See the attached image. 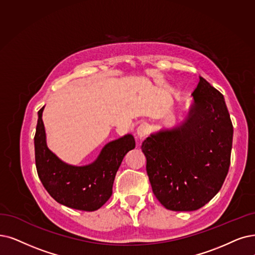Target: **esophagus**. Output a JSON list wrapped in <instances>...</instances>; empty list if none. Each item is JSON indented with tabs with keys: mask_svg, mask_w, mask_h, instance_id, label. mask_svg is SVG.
<instances>
[{
	"mask_svg": "<svg viewBox=\"0 0 255 255\" xmlns=\"http://www.w3.org/2000/svg\"><path fill=\"white\" fill-rule=\"evenodd\" d=\"M149 133V126L146 124V122H142V124L137 128V134L140 138H143L147 136Z\"/></svg>",
	"mask_w": 255,
	"mask_h": 255,
	"instance_id": "34e87169",
	"label": "esophagus"
}]
</instances>
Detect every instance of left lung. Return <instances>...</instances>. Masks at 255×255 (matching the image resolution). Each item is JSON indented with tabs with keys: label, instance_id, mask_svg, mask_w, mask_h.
<instances>
[{
	"label": "left lung",
	"instance_id": "left-lung-1",
	"mask_svg": "<svg viewBox=\"0 0 255 255\" xmlns=\"http://www.w3.org/2000/svg\"><path fill=\"white\" fill-rule=\"evenodd\" d=\"M182 126L142 142L146 172L166 209L197 210L215 197L229 170L233 127L223 95L200 77Z\"/></svg>",
	"mask_w": 255,
	"mask_h": 255
}]
</instances>
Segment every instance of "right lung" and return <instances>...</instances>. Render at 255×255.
Returning <instances> with one entry per match:
<instances>
[{"label":"right lung","mask_w":255,"mask_h":255,"mask_svg":"<svg viewBox=\"0 0 255 255\" xmlns=\"http://www.w3.org/2000/svg\"><path fill=\"white\" fill-rule=\"evenodd\" d=\"M43 110L44 107L37 112L34 150L37 175L44 187L56 202L67 207L85 211L99 209L112 196L114 179L124 157L136 146L134 137L127 135L110 142L92 164L68 165L47 147Z\"/></svg>","instance_id":"right-lung-1"}]
</instances>
